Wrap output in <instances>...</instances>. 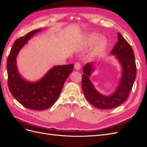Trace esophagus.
Segmentation results:
<instances>
[{
    "label": "esophagus",
    "mask_w": 147,
    "mask_h": 147,
    "mask_svg": "<svg viewBox=\"0 0 147 147\" xmlns=\"http://www.w3.org/2000/svg\"><path fill=\"white\" fill-rule=\"evenodd\" d=\"M80 68H81V64H80V63L79 62H76L75 64H74V68H75V69L79 70V69H80Z\"/></svg>",
    "instance_id": "1"
}]
</instances>
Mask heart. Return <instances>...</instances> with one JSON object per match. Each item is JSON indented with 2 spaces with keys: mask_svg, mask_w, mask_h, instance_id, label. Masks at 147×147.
Listing matches in <instances>:
<instances>
[{
  "mask_svg": "<svg viewBox=\"0 0 147 147\" xmlns=\"http://www.w3.org/2000/svg\"><path fill=\"white\" fill-rule=\"evenodd\" d=\"M100 36L96 33L90 34L86 36L84 40V45L85 47H90L93 44L97 42L99 39ZM107 44V41L106 39H103L102 40H100L98 42H97L96 45L94 46L93 50V54L94 56L99 55V54H101L103 51H104L105 48Z\"/></svg>",
  "mask_w": 147,
  "mask_h": 147,
  "instance_id": "b5f03b06",
  "label": "heart"
}]
</instances>
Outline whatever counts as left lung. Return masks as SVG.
Masks as SVG:
<instances>
[{
	"label": "left lung",
	"instance_id": "1",
	"mask_svg": "<svg viewBox=\"0 0 147 147\" xmlns=\"http://www.w3.org/2000/svg\"><path fill=\"white\" fill-rule=\"evenodd\" d=\"M118 41L111 54L115 55L122 67V74L115 92L105 96L97 91L89 77L94 70V63H86L83 68L82 88L86 99L94 107L108 110L116 107L125 101L131 91L136 74V65L133 49L124 37L118 32Z\"/></svg>",
	"mask_w": 147,
	"mask_h": 147
}]
</instances>
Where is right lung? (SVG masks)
I'll list each match as a JSON object with an SVG mask.
<instances>
[{
	"label": "right lung",
	"mask_w": 147,
	"mask_h": 147,
	"mask_svg": "<svg viewBox=\"0 0 147 147\" xmlns=\"http://www.w3.org/2000/svg\"><path fill=\"white\" fill-rule=\"evenodd\" d=\"M40 31V29L35 30L18 38L11 50L7 64L8 86L11 93L21 105L34 110L47 109L56 102L74 67L73 64L55 66L36 82H28L20 76L16 65V56L30 38Z\"/></svg>",
	"instance_id": "1"
}]
</instances>
